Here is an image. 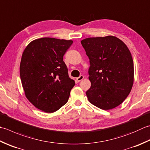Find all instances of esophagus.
<instances>
[{
    "label": "esophagus",
    "instance_id": "esophagus-1",
    "mask_svg": "<svg viewBox=\"0 0 150 150\" xmlns=\"http://www.w3.org/2000/svg\"><path fill=\"white\" fill-rule=\"evenodd\" d=\"M83 79H84V76L83 75H81L80 77H77V79H76V81H77V82H80V81H81L82 80H83Z\"/></svg>",
    "mask_w": 150,
    "mask_h": 150
}]
</instances>
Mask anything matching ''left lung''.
Segmentation results:
<instances>
[{
	"mask_svg": "<svg viewBox=\"0 0 150 150\" xmlns=\"http://www.w3.org/2000/svg\"><path fill=\"white\" fill-rule=\"evenodd\" d=\"M81 44L90 63L88 99L103 110L118 107L129 94L134 82V64L129 49L113 36L87 38Z\"/></svg>",
	"mask_w": 150,
	"mask_h": 150,
	"instance_id": "8db88e82",
	"label": "left lung"
}]
</instances>
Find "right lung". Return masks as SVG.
I'll use <instances>...</instances> for the list:
<instances>
[{
    "mask_svg": "<svg viewBox=\"0 0 150 150\" xmlns=\"http://www.w3.org/2000/svg\"><path fill=\"white\" fill-rule=\"evenodd\" d=\"M72 43V40L39 38L32 41L23 52L20 77L25 96L43 112L60 109L68 101L75 86L63 61Z\"/></svg>",
    "mask_w": 150,
    "mask_h": 150,
    "instance_id": "obj_1",
    "label": "right lung"
}]
</instances>
